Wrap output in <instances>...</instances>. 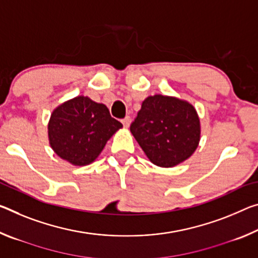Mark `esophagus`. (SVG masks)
<instances>
[{"instance_id": "esophagus-1", "label": "esophagus", "mask_w": 258, "mask_h": 258, "mask_svg": "<svg viewBox=\"0 0 258 258\" xmlns=\"http://www.w3.org/2000/svg\"><path fill=\"white\" fill-rule=\"evenodd\" d=\"M121 122H122V125H124V127H128L130 124H131V117L126 116L124 119L121 120Z\"/></svg>"}]
</instances>
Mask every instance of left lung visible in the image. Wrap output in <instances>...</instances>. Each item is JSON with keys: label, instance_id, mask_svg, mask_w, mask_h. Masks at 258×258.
<instances>
[{"label": "left lung", "instance_id": "left-lung-1", "mask_svg": "<svg viewBox=\"0 0 258 258\" xmlns=\"http://www.w3.org/2000/svg\"><path fill=\"white\" fill-rule=\"evenodd\" d=\"M130 130L149 161L161 167H173L189 158L201 137L193 105L159 94L142 102Z\"/></svg>", "mask_w": 258, "mask_h": 258}]
</instances>
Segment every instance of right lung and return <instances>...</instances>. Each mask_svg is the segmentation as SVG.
<instances>
[{
	"mask_svg": "<svg viewBox=\"0 0 258 258\" xmlns=\"http://www.w3.org/2000/svg\"><path fill=\"white\" fill-rule=\"evenodd\" d=\"M122 125L109 109L87 96L58 105L48 124L49 144L60 158L77 166L91 164Z\"/></svg>",
	"mask_w": 258,
	"mask_h": 258,
	"instance_id": "1",
	"label": "right lung"
}]
</instances>
